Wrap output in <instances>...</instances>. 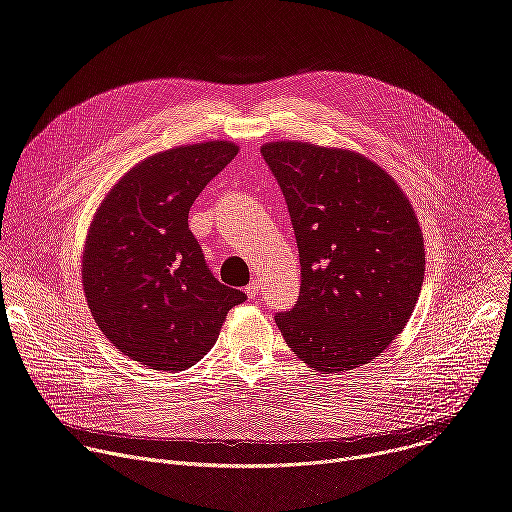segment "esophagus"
I'll return each mask as SVG.
<instances>
[{"instance_id":"1","label":"esophagus","mask_w":512,"mask_h":512,"mask_svg":"<svg viewBox=\"0 0 512 512\" xmlns=\"http://www.w3.org/2000/svg\"><path fill=\"white\" fill-rule=\"evenodd\" d=\"M245 294L249 300H255L259 296V283L257 281H251L247 287H245Z\"/></svg>"}]
</instances>
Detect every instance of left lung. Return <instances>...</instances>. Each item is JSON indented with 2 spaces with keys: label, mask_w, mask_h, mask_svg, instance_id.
Instances as JSON below:
<instances>
[{
  "label": "left lung",
  "mask_w": 512,
  "mask_h": 512,
  "mask_svg": "<svg viewBox=\"0 0 512 512\" xmlns=\"http://www.w3.org/2000/svg\"><path fill=\"white\" fill-rule=\"evenodd\" d=\"M261 154L285 196L302 267L298 302L275 324L322 375L362 367L415 310L425 273L417 214L393 176L358 152L283 139Z\"/></svg>",
  "instance_id": "1"
}]
</instances>
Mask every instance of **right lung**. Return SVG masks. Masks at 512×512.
I'll list each match as a JSON object with an SVG mask.
<instances>
[{
    "label": "right lung",
    "mask_w": 512,
    "mask_h": 512,
    "mask_svg": "<svg viewBox=\"0 0 512 512\" xmlns=\"http://www.w3.org/2000/svg\"><path fill=\"white\" fill-rule=\"evenodd\" d=\"M239 154L233 141L176 145L129 168L101 200L83 247L87 306L109 342L154 371H184L247 296L206 267L188 229L204 186Z\"/></svg>",
    "instance_id": "1"
}]
</instances>
